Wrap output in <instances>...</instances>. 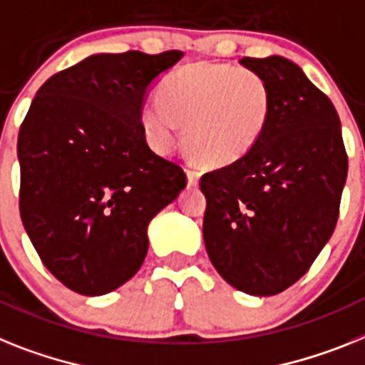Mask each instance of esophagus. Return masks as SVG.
<instances>
[{
  "label": "esophagus",
  "instance_id": "esophagus-1",
  "mask_svg": "<svg viewBox=\"0 0 365 365\" xmlns=\"http://www.w3.org/2000/svg\"><path fill=\"white\" fill-rule=\"evenodd\" d=\"M198 180H200V173L198 170H195L192 167L187 168V183L191 185V187H195V185H198Z\"/></svg>",
  "mask_w": 365,
  "mask_h": 365
}]
</instances>
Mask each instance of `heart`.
<instances>
[{"label":"heart","mask_w":365,"mask_h":365,"mask_svg":"<svg viewBox=\"0 0 365 365\" xmlns=\"http://www.w3.org/2000/svg\"><path fill=\"white\" fill-rule=\"evenodd\" d=\"M159 103L143 107L140 125L158 150L173 148L178 128L192 161L219 168L249 155L265 135L272 91L262 73L225 63H192L159 83Z\"/></svg>","instance_id":"heart-1"}]
</instances>
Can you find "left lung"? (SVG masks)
Returning <instances> with one entry per match:
<instances>
[{
    "instance_id": "left-lung-1",
    "label": "left lung",
    "mask_w": 365,
    "mask_h": 365,
    "mask_svg": "<svg viewBox=\"0 0 365 365\" xmlns=\"http://www.w3.org/2000/svg\"><path fill=\"white\" fill-rule=\"evenodd\" d=\"M272 91L258 146L200 178L204 243L220 277L256 297L293 286L330 240L347 180L339 116L292 61L243 57Z\"/></svg>"
}]
</instances>
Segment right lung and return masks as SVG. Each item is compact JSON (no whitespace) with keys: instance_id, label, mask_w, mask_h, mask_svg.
<instances>
[{"instance_id":"1","label":"right lung","mask_w":365,"mask_h":365,"mask_svg":"<svg viewBox=\"0 0 365 365\" xmlns=\"http://www.w3.org/2000/svg\"><path fill=\"white\" fill-rule=\"evenodd\" d=\"M182 57L91 55L51 76L21 122V222L46 269L79 295H106L139 271L148 222L187 185L140 125L148 87Z\"/></svg>"}]
</instances>
